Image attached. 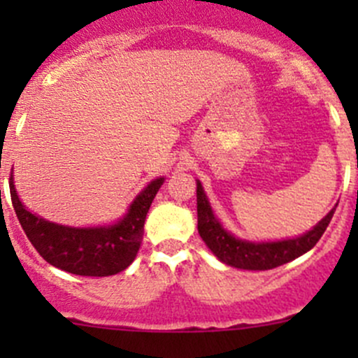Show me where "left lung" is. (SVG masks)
I'll return each instance as SVG.
<instances>
[{
	"mask_svg": "<svg viewBox=\"0 0 358 358\" xmlns=\"http://www.w3.org/2000/svg\"><path fill=\"white\" fill-rule=\"evenodd\" d=\"M334 211L336 208L331 209L312 230L294 237V239L275 241V243H249V241L237 239L223 229L222 223L213 215L208 197L202 190L201 182L197 180V230H199V236L220 262L236 266V268L270 270L305 255L319 243Z\"/></svg>",
	"mask_w": 358,
	"mask_h": 358,
	"instance_id": "left-lung-1",
	"label": "left lung"
}]
</instances>
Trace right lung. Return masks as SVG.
I'll return each mask as SVG.
<instances>
[{
    "instance_id": "right-lung-1",
    "label": "right lung",
    "mask_w": 358,
    "mask_h": 358,
    "mask_svg": "<svg viewBox=\"0 0 358 358\" xmlns=\"http://www.w3.org/2000/svg\"><path fill=\"white\" fill-rule=\"evenodd\" d=\"M164 178H156L135 197L128 213L109 227L59 225L24 208L10 176V196L25 236L50 265L69 273L86 277H107L131 265L143 239V223L150 204Z\"/></svg>"
}]
</instances>
